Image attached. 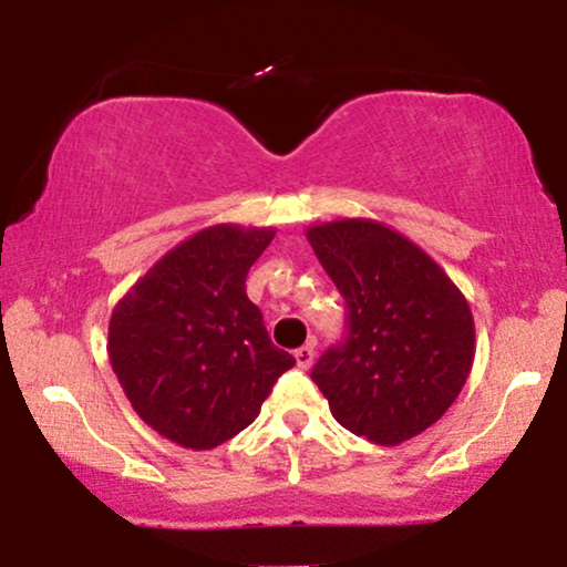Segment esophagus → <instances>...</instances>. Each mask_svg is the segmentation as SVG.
Listing matches in <instances>:
<instances>
[{"label": "esophagus", "instance_id": "34e87169", "mask_svg": "<svg viewBox=\"0 0 567 567\" xmlns=\"http://www.w3.org/2000/svg\"><path fill=\"white\" fill-rule=\"evenodd\" d=\"M315 343H303L301 349H296V362H298V368H303V370H309L311 368V362H315Z\"/></svg>", "mask_w": 567, "mask_h": 567}]
</instances>
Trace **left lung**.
I'll return each mask as SVG.
<instances>
[{
    "instance_id": "8db88e82",
    "label": "left lung",
    "mask_w": 567,
    "mask_h": 567,
    "mask_svg": "<svg viewBox=\"0 0 567 567\" xmlns=\"http://www.w3.org/2000/svg\"><path fill=\"white\" fill-rule=\"evenodd\" d=\"M349 309V336L311 381L343 429L392 447L437 424L474 362V317L458 285L413 239L373 218L306 229Z\"/></svg>"
}]
</instances>
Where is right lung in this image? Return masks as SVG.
I'll return each mask as SVG.
<instances>
[{"label":"right lung","instance_id":"obj_1","mask_svg":"<svg viewBox=\"0 0 567 567\" xmlns=\"http://www.w3.org/2000/svg\"><path fill=\"white\" fill-rule=\"evenodd\" d=\"M271 226L216 224L167 250L120 298L109 360L143 424L192 451H213L261 413L292 354L277 349L245 279Z\"/></svg>","mask_w":567,"mask_h":567}]
</instances>
